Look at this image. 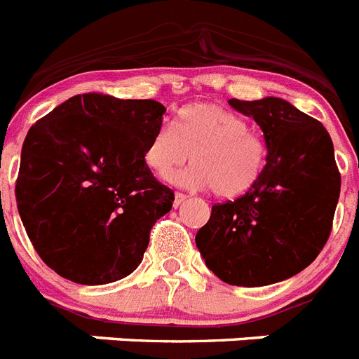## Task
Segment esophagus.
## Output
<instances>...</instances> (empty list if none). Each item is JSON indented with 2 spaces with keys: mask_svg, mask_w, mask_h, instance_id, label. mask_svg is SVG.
Masks as SVG:
<instances>
[{
  "mask_svg": "<svg viewBox=\"0 0 359 359\" xmlns=\"http://www.w3.org/2000/svg\"><path fill=\"white\" fill-rule=\"evenodd\" d=\"M185 200H187L185 194H182V192H176V194H174V207H180V205H182Z\"/></svg>",
  "mask_w": 359,
  "mask_h": 359,
  "instance_id": "esophagus-1",
  "label": "esophagus"
}]
</instances>
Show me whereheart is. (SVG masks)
Returning a JSON list of instances; mask_svg holds the SVG:
<instances>
[{
	"label": "heart",
	"mask_w": 359,
	"mask_h": 359,
	"mask_svg": "<svg viewBox=\"0 0 359 359\" xmlns=\"http://www.w3.org/2000/svg\"><path fill=\"white\" fill-rule=\"evenodd\" d=\"M189 156L194 163L170 174V185L192 191L214 189L217 198L234 200L258 183L267 150L240 114L216 103H192L177 112L174 127L163 125L150 137L145 165L165 176Z\"/></svg>",
	"instance_id": "1"
}]
</instances>
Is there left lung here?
<instances>
[{"label": "left lung", "instance_id": "obj_1", "mask_svg": "<svg viewBox=\"0 0 359 359\" xmlns=\"http://www.w3.org/2000/svg\"><path fill=\"white\" fill-rule=\"evenodd\" d=\"M229 105L259 125L267 163L247 194L214 205L196 247L225 283L263 287L316 259L332 229L341 177L327 128L292 103L269 96Z\"/></svg>", "mask_w": 359, "mask_h": 359}]
</instances>
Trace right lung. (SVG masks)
Instances as JSON below:
<instances>
[{
	"label": "right lung",
	"mask_w": 359,
	"mask_h": 359,
	"mask_svg": "<svg viewBox=\"0 0 359 359\" xmlns=\"http://www.w3.org/2000/svg\"><path fill=\"white\" fill-rule=\"evenodd\" d=\"M154 100L83 94L30 127L16 201L39 258L67 280L105 285L137 269L174 192L145 165L163 123Z\"/></svg>",
	"instance_id": "1"
}]
</instances>
